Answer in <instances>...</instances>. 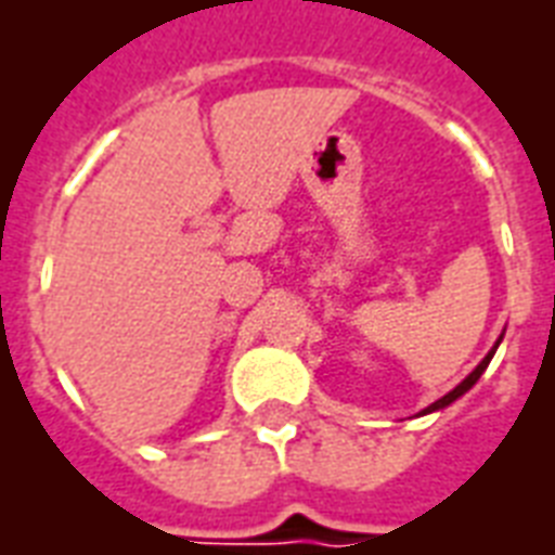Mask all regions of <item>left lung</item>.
Returning <instances> with one entry per match:
<instances>
[{"instance_id":"left-lung-1","label":"left lung","mask_w":555,"mask_h":555,"mask_svg":"<svg viewBox=\"0 0 555 555\" xmlns=\"http://www.w3.org/2000/svg\"><path fill=\"white\" fill-rule=\"evenodd\" d=\"M501 338H504V336H501ZM501 338H498V341H495V347H492V350H489V353L483 356V362H480L478 367H475V371H472L469 376H466V379L461 382V385H457V388H454V390H449V393H446V397H440V399H437V402H431V405H428V408H423V411H420V416H425V414H434V411H442V408H449V405H452V402H457V399H461L463 393H466V390H472V388H475V382H478L480 376H483V371H487V367H489V362H492V356H495L498 345H501Z\"/></svg>"}]
</instances>
